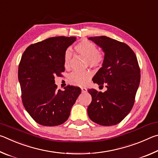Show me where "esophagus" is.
<instances>
[{
    "mask_svg": "<svg viewBox=\"0 0 158 158\" xmlns=\"http://www.w3.org/2000/svg\"><path fill=\"white\" fill-rule=\"evenodd\" d=\"M81 91H82V93H85V92L87 91V89H85V88L82 87V88H81Z\"/></svg>",
    "mask_w": 158,
    "mask_h": 158,
    "instance_id": "1",
    "label": "esophagus"
}]
</instances>
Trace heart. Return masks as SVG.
Instances as JSON below:
<instances>
[{"label":"heart","instance_id":"obj_1","mask_svg":"<svg viewBox=\"0 0 158 158\" xmlns=\"http://www.w3.org/2000/svg\"><path fill=\"white\" fill-rule=\"evenodd\" d=\"M74 49L76 52L87 59L88 63L92 67L100 66L104 60V56L101 52H98V48L91 42L88 40H81L77 43ZM71 53L67 51L64 58V65L68 67ZM92 77V73L90 71L74 72L69 75V80L77 85H85L88 84Z\"/></svg>","mask_w":158,"mask_h":158}]
</instances>
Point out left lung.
<instances>
[{"mask_svg": "<svg viewBox=\"0 0 158 158\" xmlns=\"http://www.w3.org/2000/svg\"><path fill=\"white\" fill-rule=\"evenodd\" d=\"M105 53L102 68L93 77L95 84L107 89L88 91L92 97L88 115L92 121L111 126L121 122L130 113L140 83V69L137 56L123 42L106 36L90 37Z\"/></svg>", "mask_w": 158, "mask_h": 158, "instance_id": "obj_1", "label": "left lung"}]
</instances>
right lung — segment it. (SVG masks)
I'll return each mask as SVG.
<instances>
[{"label": "right lung", "instance_id": "add662e5", "mask_svg": "<svg viewBox=\"0 0 158 158\" xmlns=\"http://www.w3.org/2000/svg\"><path fill=\"white\" fill-rule=\"evenodd\" d=\"M75 41L74 37H50L30 45L21 56L18 79L22 102L40 125L56 126L65 123L81 94V89L73 85L57 90L54 80L65 71V52Z\"/></svg>", "mask_w": 158, "mask_h": 158}]
</instances>
